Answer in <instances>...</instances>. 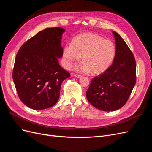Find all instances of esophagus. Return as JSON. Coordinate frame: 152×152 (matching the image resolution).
Listing matches in <instances>:
<instances>
[{"label":"esophagus","mask_w":152,"mask_h":152,"mask_svg":"<svg viewBox=\"0 0 152 152\" xmlns=\"http://www.w3.org/2000/svg\"><path fill=\"white\" fill-rule=\"evenodd\" d=\"M74 77H77V78H80V77H82V75H78V74H74Z\"/></svg>","instance_id":"34e87169"}]
</instances>
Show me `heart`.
Here are the masks:
<instances>
[{
    "instance_id": "obj_1",
    "label": "heart",
    "mask_w": 152,
    "mask_h": 152,
    "mask_svg": "<svg viewBox=\"0 0 152 152\" xmlns=\"http://www.w3.org/2000/svg\"><path fill=\"white\" fill-rule=\"evenodd\" d=\"M115 54L114 42L104 39L97 34L83 33L75 37L63 50L64 64L67 69L73 67L82 57L83 72L97 75L106 71L112 64Z\"/></svg>"
}]
</instances>
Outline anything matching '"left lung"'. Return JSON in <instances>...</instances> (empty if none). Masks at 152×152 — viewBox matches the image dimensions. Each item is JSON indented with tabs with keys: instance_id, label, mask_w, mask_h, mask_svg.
Returning a JSON list of instances; mask_svg holds the SVG:
<instances>
[{
	"instance_id": "obj_1",
	"label": "left lung",
	"mask_w": 152,
	"mask_h": 152,
	"mask_svg": "<svg viewBox=\"0 0 152 152\" xmlns=\"http://www.w3.org/2000/svg\"><path fill=\"white\" fill-rule=\"evenodd\" d=\"M115 54L113 63L91 80L86 98L98 110L113 111L123 106L136 83V63L132 52L115 31Z\"/></svg>"
}]
</instances>
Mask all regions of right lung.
<instances>
[{
  "mask_svg": "<svg viewBox=\"0 0 152 152\" xmlns=\"http://www.w3.org/2000/svg\"><path fill=\"white\" fill-rule=\"evenodd\" d=\"M61 27L38 32L21 46L17 54L12 77L20 99L26 106L41 110L58 101L62 82L70 77L59 64L63 56Z\"/></svg>",
  "mask_w": 152,
  "mask_h": 152,
  "instance_id": "1",
  "label": "right lung"
}]
</instances>
